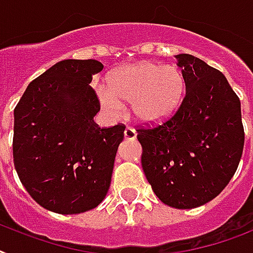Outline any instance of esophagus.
<instances>
[{"label": "esophagus", "instance_id": "1", "mask_svg": "<svg viewBox=\"0 0 253 253\" xmlns=\"http://www.w3.org/2000/svg\"><path fill=\"white\" fill-rule=\"evenodd\" d=\"M124 137L125 139H128V141H133V139H135V137H137V133H135V130L133 128L126 126L124 130Z\"/></svg>", "mask_w": 253, "mask_h": 253}]
</instances>
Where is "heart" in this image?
Listing matches in <instances>:
<instances>
[{"mask_svg":"<svg viewBox=\"0 0 253 253\" xmlns=\"http://www.w3.org/2000/svg\"><path fill=\"white\" fill-rule=\"evenodd\" d=\"M108 89L98 90L107 112L119 115L122 102H131V111L142 123L162 122L172 114L182 99L185 81L174 67L141 62L114 71Z\"/></svg>","mask_w":253,"mask_h":253,"instance_id":"obj_1","label":"heart"}]
</instances>
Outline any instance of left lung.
<instances>
[{
	"instance_id": "1",
	"label": "left lung",
	"mask_w": 253,
	"mask_h": 253,
	"mask_svg": "<svg viewBox=\"0 0 253 253\" xmlns=\"http://www.w3.org/2000/svg\"><path fill=\"white\" fill-rule=\"evenodd\" d=\"M186 94L170 119L138 129L142 168L163 203L178 210L203 206L234 176L244 146L241 101L220 71L176 55Z\"/></svg>"
}]
</instances>
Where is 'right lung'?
Segmentation results:
<instances>
[{
	"label": "right lung",
	"instance_id": "right-lung-1",
	"mask_svg": "<svg viewBox=\"0 0 253 253\" xmlns=\"http://www.w3.org/2000/svg\"><path fill=\"white\" fill-rule=\"evenodd\" d=\"M94 59L60 60L29 83L14 110L12 156L19 179L45 210L76 214L104 199L124 124L101 128L90 86Z\"/></svg>",
	"mask_w": 253,
	"mask_h": 253
}]
</instances>
